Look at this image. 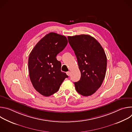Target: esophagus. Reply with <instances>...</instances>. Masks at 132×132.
<instances>
[{
    "mask_svg": "<svg viewBox=\"0 0 132 132\" xmlns=\"http://www.w3.org/2000/svg\"><path fill=\"white\" fill-rule=\"evenodd\" d=\"M66 74L68 75V76H69L70 75V71H67V72H66Z\"/></svg>",
    "mask_w": 132,
    "mask_h": 132,
    "instance_id": "1",
    "label": "esophagus"
}]
</instances>
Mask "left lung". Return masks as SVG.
Masks as SVG:
<instances>
[{"label": "left lung", "mask_w": 132, "mask_h": 132, "mask_svg": "<svg viewBox=\"0 0 132 132\" xmlns=\"http://www.w3.org/2000/svg\"><path fill=\"white\" fill-rule=\"evenodd\" d=\"M68 42L76 56L81 72L80 80L74 82L76 91L83 96L92 95L101 87L107 65L105 52L92 36L81 34L68 36Z\"/></svg>", "instance_id": "1"}]
</instances>
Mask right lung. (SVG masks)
Masks as SVG:
<instances>
[{"instance_id": "right-lung-1", "label": "right lung", "mask_w": 132, "mask_h": 132, "mask_svg": "<svg viewBox=\"0 0 132 132\" xmlns=\"http://www.w3.org/2000/svg\"><path fill=\"white\" fill-rule=\"evenodd\" d=\"M67 43L65 36L51 32L35 45L30 54V78L35 89L44 96L57 92L64 79L68 77L61 71V63L56 57Z\"/></svg>"}]
</instances>
